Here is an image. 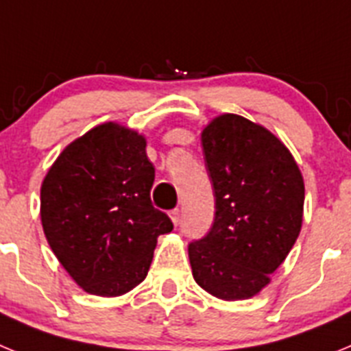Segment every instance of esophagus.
I'll return each mask as SVG.
<instances>
[{"label":"esophagus","instance_id":"esophagus-1","mask_svg":"<svg viewBox=\"0 0 351 351\" xmlns=\"http://www.w3.org/2000/svg\"><path fill=\"white\" fill-rule=\"evenodd\" d=\"M170 218H172L173 225H178V223L181 221V209H179V207H176V209L170 210Z\"/></svg>","mask_w":351,"mask_h":351}]
</instances>
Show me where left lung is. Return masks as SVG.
<instances>
[{"instance_id": "1", "label": "left lung", "mask_w": 351, "mask_h": 351, "mask_svg": "<svg viewBox=\"0 0 351 351\" xmlns=\"http://www.w3.org/2000/svg\"><path fill=\"white\" fill-rule=\"evenodd\" d=\"M214 221L188 244L193 278L225 300L269 283L299 237L304 181L288 149L263 126L223 114L202 132Z\"/></svg>"}]
</instances>
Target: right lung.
Listing matches in <instances>:
<instances>
[{
    "label": "right lung",
    "instance_id": "1",
    "mask_svg": "<svg viewBox=\"0 0 351 351\" xmlns=\"http://www.w3.org/2000/svg\"><path fill=\"white\" fill-rule=\"evenodd\" d=\"M154 167L145 141L114 123L71 142L42 184V225L80 288L114 297L147 276L156 239L173 228L151 202Z\"/></svg>",
    "mask_w": 351,
    "mask_h": 351
}]
</instances>
